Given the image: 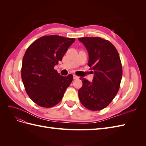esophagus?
Wrapping results in <instances>:
<instances>
[{"label": "esophagus", "instance_id": "1", "mask_svg": "<svg viewBox=\"0 0 146 146\" xmlns=\"http://www.w3.org/2000/svg\"><path fill=\"white\" fill-rule=\"evenodd\" d=\"M73 77H74V79H75V80H76V79H78L79 78V77L77 76L76 75H74Z\"/></svg>", "mask_w": 146, "mask_h": 146}]
</instances>
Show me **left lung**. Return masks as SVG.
<instances>
[{
	"instance_id": "obj_1",
	"label": "left lung",
	"mask_w": 146,
	"mask_h": 146,
	"mask_svg": "<svg viewBox=\"0 0 146 146\" xmlns=\"http://www.w3.org/2000/svg\"><path fill=\"white\" fill-rule=\"evenodd\" d=\"M78 39L86 47L88 66L94 70L92 82L80 78L83 85L78 92L79 99L86 108L98 111L107 107L119 91L122 76L120 57L116 47L104 39L83 37Z\"/></svg>"
}]
</instances>
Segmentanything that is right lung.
Returning a JSON list of instances; mask_svg holds the SVG:
<instances>
[{
	"mask_svg": "<svg viewBox=\"0 0 146 146\" xmlns=\"http://www.w3.org/2000/svg\"><path fill=\"white\" fill-rule=\"evenodd\" d=\"M75 40L58 35L44 36L26 50L22 64V80L29 98L40 107L50 108L58 104L71 83L72 75L61 76L54 66L62 60Z\"/></svg>",
	"mask_w": 146,
	"mask_h": 146,
	"instance_id": "obj_1",
	"label": "right lung"
}]
</instances>
